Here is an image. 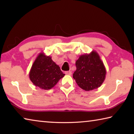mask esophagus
Listing matches in <instances>:
<instances>
[{
    "mask_svg": "<svg viewBox=\"0 0 134 134\" xmlns=\"http://www.w3.org/2000/svg\"><path fill=\"white\" fill-rule=\"evenodd\" d=\"M65 74H67V75H71V74H72L71 71H65Z\"/></svg>",
    "mask_w": 134,
    "mask_h": 134,
    "instance_id": "1",
    "label": "esophagus"
}]
</instances>
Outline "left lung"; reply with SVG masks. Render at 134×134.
Instances as JSON below:
<instances>
[{"instance_id":"obj_1","label":"left lung","mask_w":134,"mask_h":134,"mask_svg":"<svg viewBox=\"0 0 134 134\" xmlns=\"http://www.w3.org/2000/svg\"><path fill=\"white\" fill-rule=\"evenodd\" d=\"M76 70L72 77L83 90L90 91L97 89L103 83L106 70L99 54L92 51L79 57L76 62Z\"/></svg>"}]
</instances>
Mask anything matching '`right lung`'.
<instances>
[{
	"mask_svg": "<svg viewBox=\"0 0 134 134\" xmlns=\"http://www.w3.org/2000/svg\"><path fill=\"white\" fill-rule=\"evenodd\" d=\"M64 75L51 56L40 53L32 65L29 77L34 85L41 89L49 90L54 87Z\"/></svg>",
	"mask_w": 134,
	"mask_h": 134,
	"instance_id": "right-lung-1",
	"label": "right lung"
}]
</instances>
